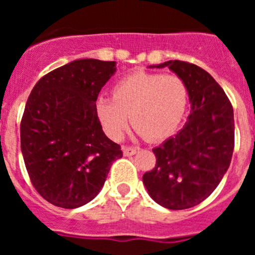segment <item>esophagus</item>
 <instances>
[{
    "label": "esophagus",
    "mask_w": 255,
    "mask_h": 255,
    "mask_svg": "<svg viewBox=\"0 0 255 255\" xmlns=\"http://www.w3.org/2000/svg\"><path fill=\"white\" fill-rule=\"evenodd\" d=\"M139 148H134V147H123V152L125 155H134L135 153L138 152Z\"/></svg>",
    "instance_id": "esophagus-1"
}]
</instances>
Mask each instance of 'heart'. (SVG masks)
<instances>
[{"instance_id":"1","label":"heart","mask_w":255,"mask_h":255,"mask_svg":"<svg viewBox=\"0 0 255 255\" xmlns=\"http://www.w3.org/2000/svg\"><path fill=\"white\" fill-rule=\"evenodd\" d=\"M188 87L177 75L134 73L121 79L112 98L97 101V116L106 134L120 140L131 124L144 138L158 140L172 134L185 114Z\"/></svg>"}]
</instances>
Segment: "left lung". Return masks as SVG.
I'll use <instances>...</instances> for the list:
<instances>
[{"label":"left lung","instance_id":"left-lung-1","mask_svg":"<svg viewBox=\"0 0 255 255\" xmlns=\"http://www.w3.org/2000/svg\"><path fill=\"white\" fill-rule=\"evenodd\" d=\"M168 67L188 87L190 115L175 136L154 148L155 167L143 184L155 203L179 211L202 203L213 193L233 158L234 110L224 89L206 70L179 60L150 65Z\"/></svg>","mask_w":255,"mask_h":255}]
</instances>
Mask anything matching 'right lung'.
Listing matches in <instances>:
<instances>
[{
    "label": "right lung",
    "mask_w": 255,
    "mask_h": 255,
    "mask_svg": "<svg viewBox=\"0 0 255 255\" xmlns=\"http://www.w3.org/2000/svg\"><path fill=\"white\" fill-rule=\"evenodd\" d=\"M116 70V61H71L44 75L29 96L20 125L22 158L35 190L53 206L74 209L89 203L112 162L123 157L96 110L101 89Z\"/></svg>",
    "instance_id": "obj_1"
}]
</instances>
